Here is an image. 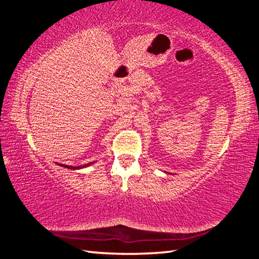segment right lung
Segmentation results:
<instances>
[{
    "label": "right lung",
    "mask_w": 259,
    "mask_h": 259,
    "mask_svg": "<svg viewBox=\"0 0 259 259\" xmlns=\"http://www.w3.org/2000/svg\"><path fill=\"white\" fill-rule=\"evenodd\" d=\"M94 162H91L89 164H85L83 166H68V165H63V164H60L61 166H63V167H66V168H71V169H79V168H84V167H88V166L92 165Z\"/></svg>",
    "instance_id": "1"
}]
</instances>
